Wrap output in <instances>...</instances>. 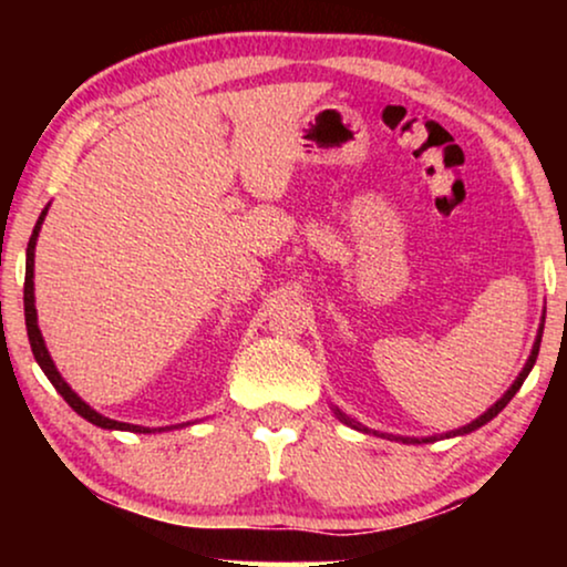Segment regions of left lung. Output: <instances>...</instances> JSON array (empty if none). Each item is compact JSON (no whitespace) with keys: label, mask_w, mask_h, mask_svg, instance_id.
I'll use <instances>...</instances> for the list:
<instances>
[{"label":"left lung","mask_w":567,"mask_h":567,"mask_svg":"<svg viewBox=\"0 0 567 567\" xmlns=\"http://www.w3.org/2000/svg\"><path fill=\"white\" fill-rule=\"evenodd\" d=\"M542 330H545V312H542V320H539V330H537V338H534V346H532V353H529V359H526V363H524V369L518 371V377L514 379V384L508 386L506 392H503V398L495 402V405H491L485 410L483 415L480 417H475V421L472 423H467V425H462V429H454V431H446V433H441V436H421V439H415V436H392V433H379V431H371V429H367V425H361L359 421H353V417H348L346 413H340V408H330L332 413H336V417L340 423H346L348 429H353V431H361V433H374V436H382V439H390V441H402V444H431V441H439V439H454V436H464V433H472V431H477V429H483L485 423H491L495 415L501 413L503 408L508 405L511 400H514V394L522 390V384H524V379L529 377V371L534 369V363H537V353H539V343H542Z\"/></svg>","instance_id":"8db88e82"}]
</instances>
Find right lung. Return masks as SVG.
Listing matches in <instances>:
<instances>
[{
  "label": "right lung",
  "instance_id": "add662e5",
  "mask_svg": "<svg viewBox=\"0 0 567 567\" xmlns=\"http://www.w3.org/2000/svg\"><path fill=\"white\" fill-rule=\"evenodd\" d=\"M51 206V204H49ZM49 206L43 208L41 216H38L33 235H30L28 243V252H25V291H22V301H25V328H28V340L30 348H33V355L38 361V367L43 369V374L49 377V382L56 386V392L69 402V408L74 410L76 415H82L84 421H90L97 429H107V431H131V433H162V431H173V429H183V425L190 423H177V425H165V429H146V425H134V423H121L113 421V417H105L103 413H97L95 408H90L80 394H76L72 386L64 382V377L59 374L56 363H53L49 348H45V340L41 336V328H38V312H35V284H33V268H35V245H38V235H41L43 219L49 214Z\"/></svg>",
  "mask_w": 567,
  "mask_h": 567
}]
</instances>
